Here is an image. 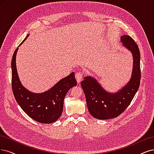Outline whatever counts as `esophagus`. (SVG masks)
<instances>
[{"label": "esophagus", "mask_w": 154, "mask_h": 154, "mask_svg": "<svg viewBox=\"0 0 154 154\" xmlns=\"http://www.w3.org/2000/svg\"><path fill=\"white\" fill-rule=\"evenodd\" d=\"M83 77V73L82 72H77L75 73V78L78 82H80Z\"/></svg>", "instance_id": "34e87169"}]
</instances>
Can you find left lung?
<instances>
[{"label":"left lung","mask_w":154,"mask_h":154,"mask_svg":"<svg viewBox=\"0 0 154 154\" xmlns=\"http://www.w3.org/2000/svg\"><path fill=\"white\" fill-rule=\"evenodd\" d=\"M120 41L133 56L132 77L126 85L116 93H109L91 76L84 77L81 84L85 94L88 111L97 119L108 120L118 117L129 106L140 85V52L129 36L123 35Z\"/></svg>","instance_id":"left-lung-1"}]
</instances>
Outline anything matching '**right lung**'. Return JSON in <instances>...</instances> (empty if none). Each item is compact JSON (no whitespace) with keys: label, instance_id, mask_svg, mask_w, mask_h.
Instances as JSON below:
<instances>
[{"label":"right lung","instance_id":"obj_1","mask_svg":"<svg viewBox=\"0 0 154 154\" xmlns=\"http://www.w3.org/2000/svg\"><path fill=\"white\" fill-rule=\"evenodd\" d=\"M28 36L29 34L20 45ZM18 50V47L14 51L11 60L12 89L17 103L29 117L39 123H51L57 121L62 114L64 99L67 92L77 85L75 73L72 72L62 79L47 91L41 93L31 92L22 86L18 78L16 66Z\"/></svg>","mask_w":154,"mask_h":154}]
</instances>
